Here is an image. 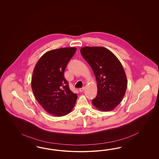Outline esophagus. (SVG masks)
Masks as SVG:
<instances>
[{"label": "esophagus", "instance_id": "1", "mask_svg": "<svg viewBox=\"0 0 159 159\" xmlns=\"http://www.w3.org/2000/svg\"><path fill=\"white\" fill-rule=\"evenodd\" d=\"M84 89H85V87H82V88H80V89H79V92H83V90H84Z\"/></svg>", "mask_w": 159, "mask_h": 159}]
</instances>
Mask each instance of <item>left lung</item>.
<instances>
[{"mask_svg":"<svg viewBox=\"0 0 159 159\" xmlns=\"http://www.w3.org/2000/svg\"><path fill=\"white\" fill-rule=\"evenodd\" d=\"M82 57L92 67L97 83V94L92 104L102 111L113 110L122 101L127 88L123 66L116 55L102 47H84Z\"/></svg>","mask_w":159,"mask_h":159,"instance_id":"obj_1","label":"left lung"}]
</instances>
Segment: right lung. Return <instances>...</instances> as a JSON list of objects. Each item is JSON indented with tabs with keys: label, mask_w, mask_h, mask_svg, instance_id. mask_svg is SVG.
<instances>
[{
	"label": "right lung",
	"mask_w": 159,
	"mask_h": 159,
	"mask_svg": "<svg viewBox=\"0 0 159 159\" xmlns=\"http://www.w3.org/2000/svg\"><path fill=\"white\" fill-rule=\"evenodd\" d=\"M76 48H61L49 51L34 67L31 88L34 96L45 111L55 116L70 113L77 96L69 89L64 72Z\"/></svg>",
	"instance_id": "add662e5"
}]
</instances>
